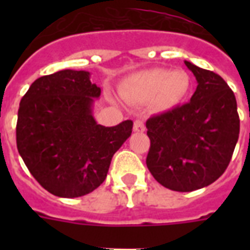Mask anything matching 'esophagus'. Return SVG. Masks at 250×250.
I'll use <instances>...</instances> for the list:
<instances>
[{
    "label": "esophagus",
    "mask_w": 250,
    "mask_h": 250,
    "mask_svg": "<svg viewBox=\"0 0 250 250\" xmlns=\"http://www.w3.org/2000/svg\"><path fill=\"white\" fill-rule=\"evenodd\" d=\"M133 129H135V132H144L145 131L144 122L140 121V119H136L135 123H133Z\"/></svg>",
    "instance_id": "esophagus-1"
}]
</instances>
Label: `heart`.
I'll return each mask as SVG.
<instances>
[{
	"mask_svg": "<svg viewBox=\"0 0 250 250\" xmlns=\"http://www.w3.org/2000/svg\"><path fill=\"white\" fill-rule=\"evenodd\" d=\"M188 86L189 79L186 72L153 68L129 78L123 96L137 102L152 101L157 110H167L184 97Z\"/></svg>",
	"mask_w": 250,
	"mask_h": 250,
	"instance_id": "heart-1",
	"label": "heart"
}]
</instances>
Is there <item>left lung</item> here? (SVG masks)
<instances>
[{"label":"left lung","mask_w":250,"mask_h":250,"mask_svg":"<svg viewBox=\"0 0 250 250\" xmlns=\"http://www.w3.org/2000/svg\"><path fill=\"white\" fill-rule=\"evenodd\" d=\"M184 63L197 88L190 101L146 121L150 148L146 166L168 189L192 192L214 183L229 166L240 119L235 94L221 76Z\"/></svg>","instance_id":"8db88e82"}]
</instances>
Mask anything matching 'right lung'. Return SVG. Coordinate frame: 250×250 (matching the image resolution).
Returning <instances> with one entry per match:
<instances>
[{
	"instance_id": "right-lung-1",
	"label": "right lung",
	"mask_w": 250,
	"mask_h": 250,
	"mask_svg": "<svg viewBox=\"0 0 250 250\" xmlns=\"http://www.w3.org/2000/svg\"><path fill=\"white\" fill-rule=\"evenodd\" d=\"M89 76L75 70L41 76L18 110V152L40 186L58 197H80L101 186L114 153L132 133V121L97 125L92 106L101 88Z\"/></svg>"
}]
</instances>
